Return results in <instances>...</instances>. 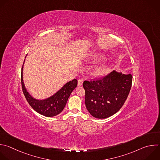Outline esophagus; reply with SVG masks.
<instances>
[{
    "instance_id": "1",
    "label": "esophagus",
    "mask_w": 160,
    "mask_h": 160,
    "mask_svg": "<svg viewBox=\"0 0 160 160\" xmlns=\"http://www.w3.org/2000/svg\"><path fill=\"white\" fill-rule=\"evenodd\" d=\"M82 84H83V79L82 78L78 79V86H81V85H82Z\"/></svg>"
}]
</instances>
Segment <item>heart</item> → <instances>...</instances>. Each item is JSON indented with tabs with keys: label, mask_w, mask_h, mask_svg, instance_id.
<instances>
[{
	"label": "heart",
	"mask_w": 160,
	"mask_h": 160,
	"mask_svg": "<svg viewBox=\"0 0 160 160\" xmlns=\"http://www.w3.org/2000/svg\"><path fill=\"white\" fill-rule=\"evenodd\" d=\"M97 59L99 60H103L104 59V57L103 55H100V56H98L97 58ZM108 69V67L107 65H102L98 66L96 68V70L95 71V73L97 75H102V74L105 73L106 72H107Z\"/></svg>",
	"instance_id": "1"
}]
</instances>
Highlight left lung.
Segmentation results:
<instances>
[{"instance_id":"left-lung-1","label":"left lung","mask_w":160,"mask_h":160,"mask_svg":"<svg viewBox=\"0 0 160 160\" xmlns=\"http://www.w3.org/2000/svg\"><path fill=\"white\" fill-rule=\"evenodd\" d=\"M131 74L124 75L112 71L93 80H85V103L87 109L94 118H109L122 107L132 87Z\"/></svg>"}]
</instances>
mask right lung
I'll use <instances>...</instances> for the list:
<instances>
[{
	"label": "right lung",
	"mask_w": 160,
	"mask_h": 160,
	"mask_svg": "<svg viewBox=\"0 0 160 160\" xmlns=\"http://www.w3.org/2000/svg\"><path fill=\"white\" fill-rule=\"evenodd\" d=\"M22 69L23 67H22L21 70L22 89L25 98L31 107L39 114L46 117L55 116L62 112L71 93L77 86V80L74 79L68 82L52 96L44 100H39L32 98L27 92L22 79Z\"/></svg>",
	"instance_id": "1"
}]
</instances>
